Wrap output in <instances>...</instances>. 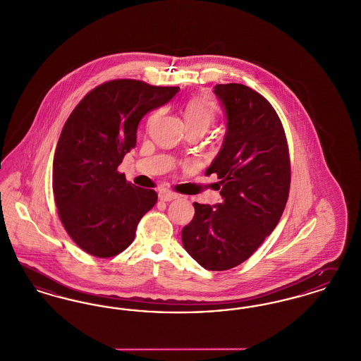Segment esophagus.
I'll return each instance as SVG.
<instances>
[{
  "instance_id": "obj_1",
  "label": "esophagus",
  "mask_w": 361,
  "mask_h": 361,
  "mask_svg": "<svg viewBox=\"0 0 361 361\" xmlns=\"http://www.w3.org/2000/svg\"><path fill=\"white\" fill-rule=\"evenodd\" d=\"M159 198H160L161 201L170 202V201H173V200L179 198V195H178L176 192H172V191H166V190H163V191H160V192H159Z\"/></svg>"
}]
</instances>
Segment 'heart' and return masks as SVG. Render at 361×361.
<instances>
[{
    "instance_id": "obj_1",
    "label": "heart",
    "mask_w": 361,
    "mask_h": 361,
    "mask_svg": "<svg viewBox=\"0 0 361 361\" xmlns=\"http://www.w3.org/2000/svg\"><path fill=\"white\" fill-rule=\"evenodd\" d=\"M183 115L188 128H202L207 130L213 121L214 111L207 99L194 97L186 103Z\"/></svg>"
}]
</instances>
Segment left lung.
Listing matches in <instances>:
<instances>
[{"instance_id":"8db88e82","label":"left lung","mask_w":361,"mask_h":361,"mask_svg":"<svg viewBox=\"0 0 361 361\" xmlns=\"http://www.w3.org/2000/svg\"><path fill=\"white\" fill-rule=\"evenodd\" d=\"M214 95L227 129L205 175L217 173L223 201L194 202L182 243L202 267L221 271L245 262L280 221L290 164L281 121L264 96L235 82L217 84Z\"/></svg>"}]
</instances>
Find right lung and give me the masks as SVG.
Returning <instances> with one entry per match:
<instances>
[{"instance_id": "1", "label": "right lung", "mask_w": 361, "mask_h": 361, "mask_svg": "<svg viewBox=\"0 0 361 361\" xmlns=\"http://www.w3.org/2000/svg\"><path fill=\"white\" fill-rule=\"evenodd\" d=\"M179 87L137 80L104 82L69 115L53 161L59 219L77 246L109 258L132 245L137 224L154 207L156 191L137 188L116 171L137 142L144 115L169 103Z\"/></svg>"}]
</instances>
